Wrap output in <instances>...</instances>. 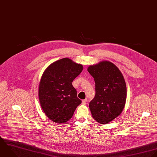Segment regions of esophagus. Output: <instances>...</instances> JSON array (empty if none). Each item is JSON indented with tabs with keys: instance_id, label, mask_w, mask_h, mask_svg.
<instances>
[{
	"instance_id": "1",
	"label": "esophagus",
	"mask_w": 157,
	"mask_h": 157,
	"mask_svg": "<svg viewBox=\"0 0 157 157\" xmlns=\"http://www.w3.org/2000/svg\"><path fill=\"white\" fill-rule=\"evenodd\" d=\"M87 99H84L82 101V105H86L87 103Z\"/></svg>"
}]
</instances>
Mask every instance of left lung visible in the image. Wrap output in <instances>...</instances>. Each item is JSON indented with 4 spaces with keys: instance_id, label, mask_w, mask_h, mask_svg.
<instances>
[{
    "instance_id": "8db88e82",
    "label": "left lung",
    "mask_w": 157,
    "mask_h": 157,
    "mask_svg": "<svg viewBox=\"0 0 157 157\" xmlns=\"http://www.w3.org/2000/svg\"><path fill=\"white\" fill-rule=\"evenodd\" d=\"M95 82V95L89 103L93 118L108 124L122 112L126 101L127 87L119 68L109 61L101 62L87 68Z\"/></svg>"
}]
</instances>
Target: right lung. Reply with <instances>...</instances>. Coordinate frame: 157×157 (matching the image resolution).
Masks as SVG:
<instances>
[{
    "label": "right lung",
    "instance_id": "right-lung-1",
    "mask_svg": "<svg viewBox=\"0 0 157 157\" xmlns=\"http://www.w3.org/2000/svg\"><path fill=\"white\" fill-rule=\"evenodd\" d=\"M82 69V65L63 58L51 63L44 71L39 84V100L44 113L53 122H66L81 103L72 82Z\"/></svg>",
    "mask_w": 157,
    "mask_h": 157
}]
</instances>
